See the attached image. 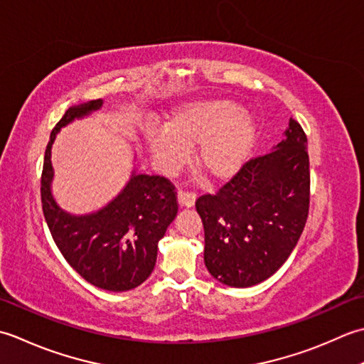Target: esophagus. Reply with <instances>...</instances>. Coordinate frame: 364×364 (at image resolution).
Here are the masks:
<instances>
[{"mask_svg": "<svg viewBox=\"0 0 364 364\" xmlns=\"http://www.w3.org/2000/svg\"><path fill=\"white\" fill-rule=\"evenodd\" d=\"M177 201H179V204L182 207H193L195 205V201H196V196L195 193L191 191H179V195H177Z\"/></svg>", "mask_w": 364, "mask_h": 364, "instance_id": "esophagus-1", "label": "esophagus"}]
</instances>
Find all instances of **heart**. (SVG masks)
<instances>
[{"instance_id":"1","label":"heart","mask_w":364,"mask_h":364,"mask_svg":"<svg viewBox=\"0 0 364 364\" xmlns=\"http://www.w3.org/2000/svg\"><path fill=\"white\" fill-rule=\"evenodd\" d=\"M256 135V119L240 105L210 99L173 109L165 130L147 133V146L163 171L173 173L187 161L188 149L201 144L196 155L198 169L218 182L240 171Z\"/></svg>"}]
</instances>
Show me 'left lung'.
I'll return each mask as SVG.
<instances>
[{
    "label": "left lung",
    "instance_id": "left-lung-1",
    "mask_svg": "<svg viewBox=\"0 0 364 364\" xmlns=\"http://www.w3.org/2000/svg\"><path fill=\"white\" fill-rule=\"evenodd\" d=\"M306 146L305 132L291 117L272 152L245 163L217 195L198 198L204 264L221 284L262 283L291 256L309 210Z\"/></svg>",
    "mask_w": 364,
    "mask_h": 364
}]
</instances>
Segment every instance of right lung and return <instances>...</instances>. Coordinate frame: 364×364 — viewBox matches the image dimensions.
<instances>
[{
  "label": "right lung",
  "instance_id": "add662e5",
  "mask_svg": "<svg viewBox=\"0 0 364 364\" xmlns=\"http://www.w3.org/2000/svg\"><path fill=\"white\" fill-rule=\"evenodd\" d=\"M103 100L70 107L51 130L43 159L41 196L43 217L65 261L87 283L111 292L138 287L149 278L157 261L159 242L177 215L173 183L161 176L133 171L119 195L102 209L73 215L51 193V146L65 125L100 109Z\"/></svg>",
  "mask_w": 364,
  "mask_h": 364
}]
</instances>
